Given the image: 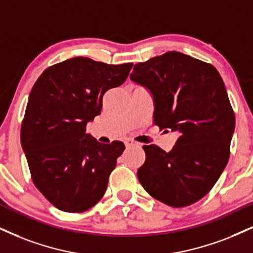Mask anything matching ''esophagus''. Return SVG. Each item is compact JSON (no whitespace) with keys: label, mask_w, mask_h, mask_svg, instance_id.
Returning a JSON list of instances; mask_svg holds the SVG:
<instances>
[{"label":"esophagus","mask_w":253,"mask_h":253,"mask_svg":"<svg viewBox=\"0 0 253 253\" xmlns=\"http://www.w3.org/2000/svg\"><path fill=\"white\" fill-rule=\"evenodd\" d=\"M125 145H126V147H139L140 143L134 141L132 139H127L126 141H125Z\"/></svg>","instance_id":"1"}]
</instances>
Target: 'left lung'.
Wrapping results in <instances>:
<instances>
[{
  "label": "left lung",
  "mask_w": 253,
  "mask_h": 253,
  "mask_svg": "<svg viewBox=\"0 0 253 253\" xmlns=\"http://www.w3.org/2000/svg\"><path fill=\"white\" fill-rule=\"evenodd\" d=\"M130 81L148 89L154 124L180 133L170 152L143 146L137 178L150 196L169 207L190 206L209 193L230 156L235 114L211 64L169 51L134 65Z\"/></svg>",
  "instance_id": "left-lung-1"
}]
</instances>
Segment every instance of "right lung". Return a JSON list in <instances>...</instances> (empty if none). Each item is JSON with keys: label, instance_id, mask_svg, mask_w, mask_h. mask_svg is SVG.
Returning a JSON list of instances; mask_svg holds the SVG:
<instances>
[{"label": "right lung", "instance_id": "obj_1", "mask_svg": "<svg viewBox=\"0 0 253 253\" xmlns=\"http://www.w3.org/2000/svg\"><path fill=\"white\" fill-rule=\"evenodd\" d=\"M132 66L76 57L47 68L31 89L22 148L36 188L62 211H85L106 191L125 145L100 143L86 125L100 114L105 92L123 84Z\"/></svg>", "mask_w": 253, "mask_h": 253}]
</instances>
